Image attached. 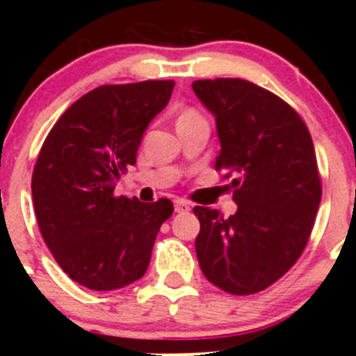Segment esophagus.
Instances as JSON below:
<instances>
[{"mask_svg":"<svg viewBox=\"0 0 356 356\" xmlns=\"http://www.w3.org/2000/svg\"><path fill=\"white\" fill-rule=\"evenodd\" d=\"M191 210V205H188L185 200H176L175 201V212L176 213H185Z\"/></svg>","mask_w":356,"mask_h":356,"instance_id":"esophagus-1","label":"esophagus"}]
</instances>
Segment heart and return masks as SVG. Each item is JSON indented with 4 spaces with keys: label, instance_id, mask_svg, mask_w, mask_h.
Listing matches in <instances>:
<instances>
[{
    "label": "heart",
    "instance_id": "b5f03b06",
    "mask_svg": "<svg viewBox=\"0 0 356 356\" xmlns=\"http://www.w3.org/2000/svg\"><path fill=\"white\" fill-rule=\"evenodd\" d=\"M196 119H203V118H201L200 112H197V110H194V108H185L184 112H181V114H180V118H178V122L196 121Z\"/></svg>",
    "mask_w": 356,
    "mask_h": 356
}]
</instances>
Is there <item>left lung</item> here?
Segmentation results:
<instances>
[{"label": "left lung", "instance_id": "8db88e82", "mask_svg": "<svg viewBox=\"0 0 356 356\" xmlns=\"http://www.w3.org/2000/svg\"><path fill=\"white\" fill-rule=\"evenodd\" d=\"M193 89L216 115V169L232 178L237 212L194 207L196 254L210 284L257 294L298 262L321 203L312 137L300 114L271 90L241 78L197 80Z\"/></svg>", "mask_w": 356, "mask_h": 356}]
</instances>
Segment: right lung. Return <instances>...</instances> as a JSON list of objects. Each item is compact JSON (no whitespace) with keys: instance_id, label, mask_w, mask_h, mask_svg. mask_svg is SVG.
Segmentation results:
<instances>
[{"instance_id":"1","label":"right lung","mask_w":356,"mask_h":356,"mask_svg":"<svg viewBox=\"0 0 356 356\" xmlns=\"http://www.w3.org/2000/svg\"><path fill=\"white\" fill-rule=\"evenodd\" d=\"M172 89V80L102 85L65 110L40 147L31 176L40 234L69 278L90 291L143 278L175 210L165 197L143 203L114 194Z\"/></svg>"}]
</instances>
